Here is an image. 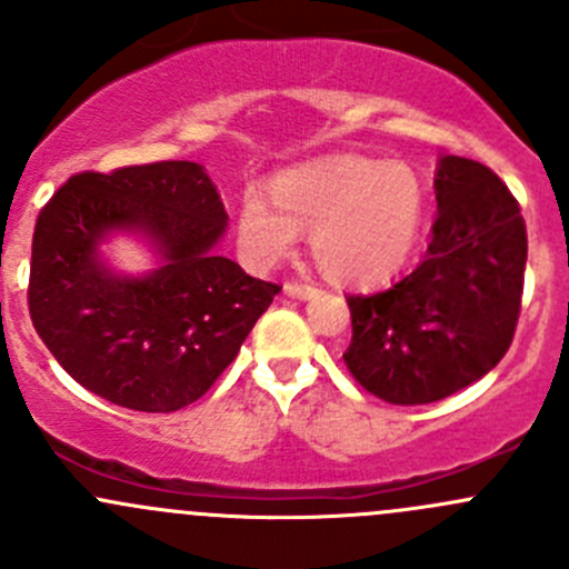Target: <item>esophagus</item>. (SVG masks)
<instances>
[{
	"mask_svg": "<svg viewBox=\"0 0 569 569\" xmlns=\"http://www.w3.org/2000/svg\"><path fill=\"white\" fill-rule=\"evenodd\" d=\"M283 291H286V295H289V297H295V300H311V297L319 295L317 286L297 283V280H291V283H286Z\"/></svg>",
	"mask_w": 569,
	"mask_h": 569,
	"instance_id": "esophagus-1",
	"label": "esophagus"
}]
</instances>
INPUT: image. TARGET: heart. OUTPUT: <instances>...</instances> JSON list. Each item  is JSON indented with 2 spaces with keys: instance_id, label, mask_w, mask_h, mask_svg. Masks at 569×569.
Masks as SVG:
<instances>
[{
  "instance_id": "b5f03b06",
  "label": "heart",
  "mask_w": 569,
  "mask_h": 569,
  "mask_svg": "<svg viewBox=\"0 0 569 569\" xmlns=\"http://www.w3.org/2000/svg\"><path fill=\"white\" fill-rule=\"evenodd\" d=\"M427 217L418 176L407 164L336 157L302 164L272 181V200L244 192L237 239L252 267L289 256L300 231L327 278L369 286L393 278L412 258Z\"/></svg>"
}]
</instances>
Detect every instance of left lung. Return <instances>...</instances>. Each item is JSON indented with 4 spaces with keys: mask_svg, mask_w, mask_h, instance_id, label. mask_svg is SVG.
<instances>
[{
    "mask_svg": "<svg viewBox=\"0 0 569 569\" xmlns=\"http://www.w3.org/2000/svg\"><path fill=\"white\" fill-rule=\"evenodd\" d=\"M427 258L391 289L349 297L347 369L391 405H429L498 366L512 343L526 272V222L490 168L440 157Z\"/></svg>",
    "mask_w": 569,
    "mask_h": 569,
    "instance_id": "8db88e82",
    "label": "left lung"
}]
</instances>
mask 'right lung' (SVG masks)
<instances>
[{"label": "right lung", "instance_id": "1", "mask_svg": "<svg viewBox=\"0 0 569 569\" xmlns=\"http://www.w3.org/2000/svg\"><path fill=\"white\" fill-rule=\"evenodd\" d=\"M228 214L198 162L68 178L32 237L30 317L82 388L140 412H173L214 386L280 286L220 256ZM134 236L154 269L120 273L101 247Z\"/></svg>", "mask_w": 569, "mask_h": 569}]
</instances>
